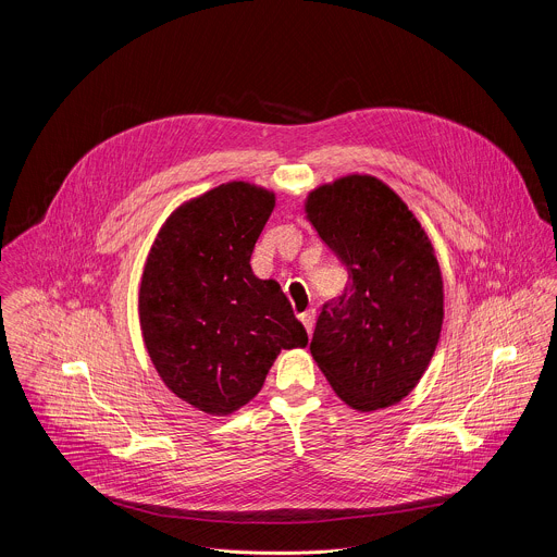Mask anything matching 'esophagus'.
<instances>
[{"instance_id": "obj_1", "label": "esophagus", "mask_w": 557, "mask_h": 557, "mask_svg": "<svg viewBox=\"0 0 557 557\" xmlns=\"http://www.w3.org/2000/svg\"><path fill=\"white\" fill-rule=\"evenodd\" d=\"M299 321L304 323L306 332H308V334H312V327H314V310H306V312H301V314H299Z\"/></svg>"}]
</instances>
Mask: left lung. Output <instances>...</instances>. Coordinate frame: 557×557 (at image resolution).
<instances>
[{"label": "left lung", "instance_id": "obj_1", "mask_svg": "<svg viewBox=\"0 0 557 557\" xmlns=\"http://www.w3.org/2000/svg\"><path fill=\"white\" fill-rule=\"evenodd\" d=\"M306 219L349 275L317 319L310 354L356 411L398 405L424 376L444 321V282L420 221L387 183L347 174L314 188Z\"/></svg>", "mask_w": 557, "mask_h": 557}]
</instances>
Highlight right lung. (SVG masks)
<instances>
[{"label": "right lung", "mask_w": 557, "mask_h": 557, "mask_svg": "<svg viewBox=\"0 0 557 557\" xmlns=\"http://www.w3.org/2000/svg\"><path fill=\"white\" fill-rule=\"evenodd\" d=\"M275 195L230 181L178 206L159 230L139 284V325L163 385L210 416L258 396L282 349L308 334L275 280L251 253Z\"/></svg>", "instance_id": "obj_1"}]
</instances>
